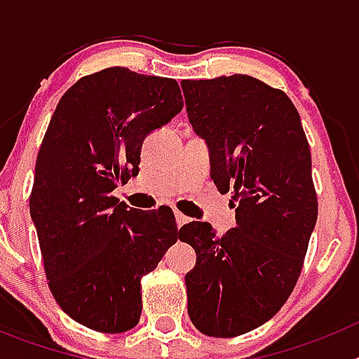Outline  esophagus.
Segmentation results:
<instances>
[{
    "label": "esophagus",
    "instance_id": "1",
    "mask_svg": "<svg viewBox=\"0 0 359 359\" xmlns=\"http://www.w3.org/2000/svg\"><path fill=\"white\" fill-rule=\"evenodd\" d=\"M174 215H176V223H177V226H183V224H187L190 221L189 217H187V215H183L182 212H174Z\"/></svg>",
    "mask_w": 359,
    "mask_h": 359
}]
</instances>
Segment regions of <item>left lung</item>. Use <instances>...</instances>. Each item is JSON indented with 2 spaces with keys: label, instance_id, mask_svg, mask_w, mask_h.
Listing matches in <instances>:
<instances>
[{
  "label": "left lung",
  "instance_id": "obj_1",
  "mask_svg": "<svg viewBox=\"0 0 359 359\" xmlns=\"http://www.w3.org/2000/svg\"><path fill=\"white\" fill-rule=\"evenodd\" d=\"M182 88L237 223L221 237L201 221L180 230L198 255L185 275L189 316L203 334L231 338L273 318L300 277L318 215L309 144L290 97L259 79L236 73Z\"/></svg>",
  "mask_w": 359,
  "mask_h": 359
}]
</instances>
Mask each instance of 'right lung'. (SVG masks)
Returning <instances> with one entry per match:
<instances>
[{"label": "right lung", "instance_id": "add662e5", "mask_svg": "<svg viewBox=\"0 0 359 359\" xmlns=\"http://www.w3.org/2000/svg\"><path fill=\"white\" fill-rule=\"evenodd\" d=\"M182 109L174 79L115 66L75 82L53 111L30 215L53 298L93 331L135 327L142 277L180 237L170 207L142 212L111 192L138 174L145 136Z\"/></svg>", "mask_w": 359, "mask_h": 359}]
</instances>
